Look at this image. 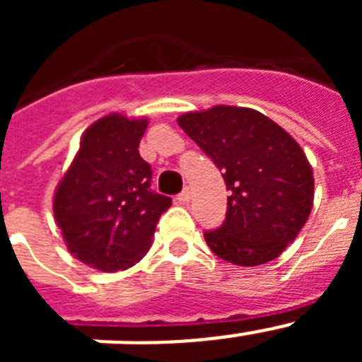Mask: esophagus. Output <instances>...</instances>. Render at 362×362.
<instances>
[{
  "label": "esophagus",
  "mask_w": 362,
  "mask_h": 362,
  "mask_svg": "<svg viewBox=\"0 0 362 362\" xmlns=\"http://www.w3.org/2000/svg\"><path fill=\"white\" fill-rule=\"evenodd\" d=\"M190 197H192L190 188H183V192H179V194H177L179 203H188V201H190Z\"/></svg>",
  "instance_id": "obj_1"
}]
</instances>
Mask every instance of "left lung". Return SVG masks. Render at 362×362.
Returning <instances> with one entry per match:
<instances>
[{
  "label": "left lung",
  "mask_w": 362,
  "mask_h": 362,
  "mask_svg": "<svg viewBox=\"0 0 362 362\" xmlns=\"http://www.w3.org/2000/svg\"><path fill=\"white\" fill-rule=\"evenodd\" d=\"M179 127L223 172L225 223L204 232L217 257L257 267L279 257L305 226L313 204L312 166L286 130L252 108L188 112Z\"/></svg>",
  "instance_id": "8db88e82"
}]
</instances>
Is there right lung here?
Wrapping results in <instances>:
<instances>
[{
    "label": "right lung",
    "mask_w": 362,
    "mask_h": 362,
    "mask_svg": "<svg viewBox=\"0 0 362 362\" xmlns=\"http://www.w3.org/2000/svg\"><path fill=\"white\" fill-rule=\"evenodd\" d=\"M146 119L110 114L90 124L57 185L54 217L70 254L101 272L137 263L150 248L172 199L150 188L152 168L139 156Z\"/></svg>",
    "instance_id": "right-lung-1"
}]
</instances>
